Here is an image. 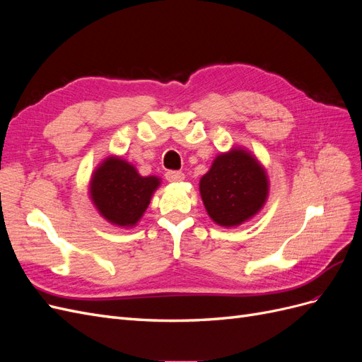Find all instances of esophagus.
I'll list each match as a JSON object with an SVG mask.
<instances>
[{"mask_svg": "<svg viewBox=\"0 0 362 362\" xmlns=\"http://www.w3.org/2000/svg\"><path fill=\"white\" fill-rule=\"evenodd\" d=\"M164 178H166L169 182H180L184 180V173L178 170H168L164 173Z\"/></svg>", "mask_w": 362, "mask_h": 362, "instance_id": "1", "label": "esophagus"}]
</instances>
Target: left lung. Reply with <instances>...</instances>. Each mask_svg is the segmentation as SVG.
I'll list each match as a JSON object with an SVG mask.
<instances>
[{
  "label": "left lung",
  "mask_w": 362,
  "mask_h": 362,
  "mask_svg": "<svg viewBox=\"0 0 362 362\" xmlns=\"http://www.w3.org/2000/svg\"><path fill=\"white\" fill-rule=\"evenodd\" d=\"M199 190L206 213L222 226H237L259 211L267 198L266 172L246 151L218 156Z\"/></svg>",
  "instance_id": "left-lung-1"
}]
</instances>
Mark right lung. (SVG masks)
I'll return each mask as SVG.
<instances>
[{
    "label": "right lung",
    "instance_id": "add662e5",
    "mask_svg": "<svg viewBox=\"0 0 362 362\" xmlns=\"http://www.w3.org/2000/svg\"><path fill=\"white\" fill-rule=\"evenodd\" d=\"M158 184V178L140 177L129 163L110 157L96 169L90 196L107 221L119 226H133L145 213Z\"/></svg>",
    "mask_w": 362,
    "mask_h": 362
}]
</instances>
